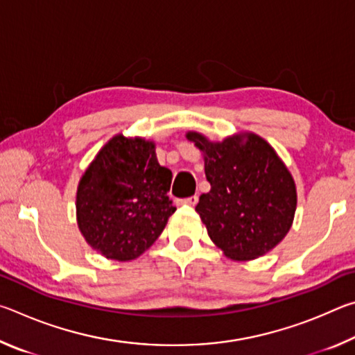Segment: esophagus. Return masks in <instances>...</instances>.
<instances>
[{
    "mask_svg": "<svg viewBox=\"0 0 355 355\" xmlns=\"http://www.w3.org/2000/svg\"><path fill=\"white\" fill-rule=\"evenodd\" d=\"M183 203H186V205H191V207H194L197 202H199V197L197 196H191V197H188V199H183L182 200Z\"/></svg>",
    "mask_w": 355,
    "mask_h": 355,
    "instance_id": "obj_1",
    "label": "esophagus"
}]
</instances>
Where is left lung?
<instances>
[{
    "label": "left lung",
    "instance_id": "obj_1",
    "mask_svg": "<svg viewBox=\"0 0 355 355\" xmlns=\"http://www.w3.org/2000/svg\"><path fill=\"white\" fill-rule=\"evenodd\" d=\"M208 142L188 133L205 153L211 189L196 211L216 245L233 260H252L274 249L290 230L296 211L291 173L269 144L257 135Z\"/></svg>",
    "mask_w": 355,
    "mask_h": 355
}]
</instances>
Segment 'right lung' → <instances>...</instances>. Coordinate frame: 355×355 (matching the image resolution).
I'll list each match as a JSON object with an SVG mask.
<instances>
[{
    "label": "right lung",
    "mask_w": 355,
    "mask_h": 355,
    "mask_svg": "<svg viewBox=\"0 0 355 355\" xmlns=\"http://www.w3.org/2000/svg\"><path fill=\"white\" fill-rule=\"evenodd\" d=\"M171 183L172 172L159 166L153 142L112 137L78 186V227L86 241L106 258L135 260L175 213Z\"/></svg>",
    "instance_id": "1"
}]
</instances>
